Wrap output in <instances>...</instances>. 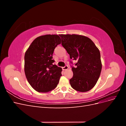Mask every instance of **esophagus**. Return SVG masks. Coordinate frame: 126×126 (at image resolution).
<instances>
[{"label": "esophagus", "mask_w": 126, "mask_h": 126, "mask_svg": "<svg viewBox=\"0 0 126 126\" xmlns=\"http://www.w3.org/2000/svg\"><path fill=\"white\" fill-rule=\"evenodd\" d=\"M62 69H63V70H67V69H68V66L67 65H66L64 67H63Z\"/></svg>", "instance_id": "34e87169"}]
</instances>
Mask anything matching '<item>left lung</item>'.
Returning <instances> with one entry per match:
<instances>
[{"label":"left lung","mask_w":126,"mask_h":126,"mask_svg":"<svg viewBox=\"0 0 126 126\" xmlns=\"http://www.w3.org/2000/svg\"><path fill=\"white\" fill-rule=\"evenodd\" d=\"M62 45L76 60L75 67L71 66L73 77L69 82L72 88L79 92H87L96 84L101 73L100 53L94 42L86 36L78 35H60ZM71 64H74L72 62Z\"/></svg>","instance_id":"obj_1"}]
</instances>
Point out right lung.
I'll return each instance as SVG.
<instances>
[{
  "label": "right lung",
  "mask_w": 126,
  "mask_h": 126,
  "mask_svg": "<svg viewBox=\"0 0 126 126\" xmlns=\"http://www.w3.org/2000/svg\"><path fill=\"white\" fill-rule=\"evenodd\" d=\"M61 44L57 35L37 37L30 45L25 55V72L33 88L39 93H48L54 89L62 76V68L54 64L52 54Z\"/></svg>",
  "instance_id": "obj_1"
}]
</instances>
